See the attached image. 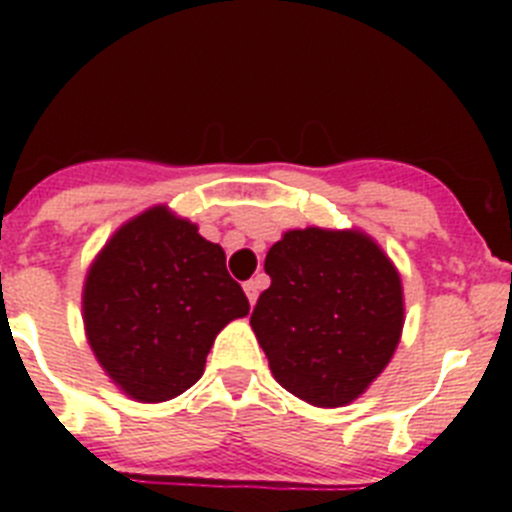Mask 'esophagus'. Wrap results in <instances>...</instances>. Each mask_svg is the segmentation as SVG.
<instances>
[{"label":"esophagus","instance_id":"1","mask_svg":"<svg viewBox=\"0 0 512 512\" xmlns=\"http://www.w3.org/2000/svg\"><path fill=\"white\" fill-rule=\"evenodd\" d=\"M243 289H246V297H248V302H251V307L256 305V300H259V292H261V284L256 282V279H248V282L243 284Z\"/></svg>","mask_w":512,"mask_h":512}]
</instances>
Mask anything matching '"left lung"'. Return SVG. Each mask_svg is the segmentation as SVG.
Returning a JSON list of instances; mask_svg holds the SVG:
<instances>
[{"label":"left lung","instance_id":"left-lung-1","mask_svg":"<svg viewBox=\"0 0 512 512\" xmlns=\"http://www.w3.org/2000/svg\"><path fill=\"white\" fill-rule=\"evenodd\" d=\"M271 287L251 328L284 390L343 408L390 364L405 325L402 279L364 230H287L264 261Z\"/></svg>","mask_w":512,"mask_h":512}]
</instances>
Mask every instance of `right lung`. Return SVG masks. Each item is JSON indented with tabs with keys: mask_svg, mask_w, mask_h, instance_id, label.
Returning a JSON list of instances; mask_svg holds the SVG:
<instances>
[{
	"mask_svg": "<svg viewBox=\"0 0 512 512\" xmlns=\"http://www.w3.org/2000/svg\"><path fill=\"white\" fill-rule=\"evenodd\" d=\"M225 251L166 205L112 233L92 261L81 318L99 366L135 402L174 400L205 372L215 336L246 318Z\"/></svg>",
	"mask_w": 512,
	"mask_h": 512,
	"instance_id": "add662e5",
	"label": "right lung"
}]
</instances>
